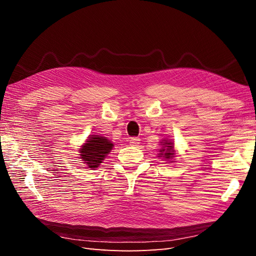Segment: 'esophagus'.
<instances>
[{"label":"esophagus","instance_id":"34e87169","mask_svg":"<svg viewBox=\"0 0 256 256\" xmlns=\"http://www.w3.org/2000/svg\"><path fill=\"white\" fill-rule=\"evenodd\" d=\"M140 140L138 138H132L131 140H130V144H131L132 146H138Z\"/></svg>","mask_w":256,"mask_h":256}]
</instances>
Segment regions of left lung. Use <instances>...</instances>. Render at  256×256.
<instances>
[{"label":"left lung","instance_id":"8db88e82","mask_svg":"<svg viewBox=\"0 0 256 256\" xmlns=\"http://www.w3.org/2000/svg\"><path fill=\"white\" fill-rule=\"evenodd\" d=\"M162 145H164V146H162V148L160 150V156H162V155L164 156L166 160L172 158L174 155H175V154H174V152H175V150H172V148H174L172 143V142H166V140H165V143L162 144Z\"/></svg>","mask_w":256,"mask_h":256}]
</instances>
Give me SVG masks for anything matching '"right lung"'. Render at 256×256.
I'll list each match as a JSON object with an SVG mask.
<instances>
[{"label":"right lung","instance_id":"right-lung-1","mask_svg":"<svg viewBox=\"0 0 256 256\" xmlns=\"http://www.w3.org/2000/svg\"><path fill=\"white\" fill-rule=\"evenodd\" d=\"M113 148V144L106 138L99 135H91L86 143L80 150V158L82 160L86 166L91 170H96L99 166L104 157L108 154Z\"/></svg>","mask_w":256,"mask_h":256}]
</instances>
